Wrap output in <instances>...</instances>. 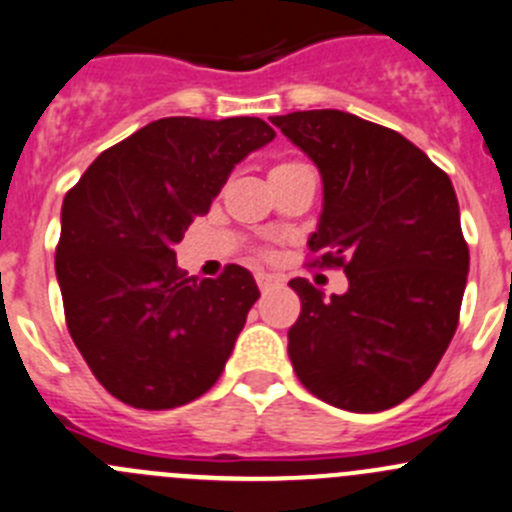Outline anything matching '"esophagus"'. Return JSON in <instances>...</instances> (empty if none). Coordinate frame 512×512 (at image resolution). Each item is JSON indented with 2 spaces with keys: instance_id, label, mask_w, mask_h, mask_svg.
I'll use <instances>...</instances> for the list:
<instances>
[{
  "instance_id": "34e87169",
  "label": "esophagus",
  "mask_w": 512,
  "mask_h": 512,
  "mask_svg": "<svg viewBox=\"0 0 512 512\" xmlns=\"http://www.w3.org/2000/svg\"><path fill=\"white\" fill-rule=\"evenodd\" d=\"M255 280H257V287H260L262 292H267V290H270V287H275L277 282H280L275 275H267V272H257Z\"/></svg>"
}]
</instances>
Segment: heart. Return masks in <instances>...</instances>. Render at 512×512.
Returning <instances> with one entry per match:
<instances>
[{
	"label": "heart",
	"mask_w": 512,
	"mask_h": 512,
	"mask_svg": "<svg viewBox=\"0 0 512 512\" xmlns=\"http://www.w3.org/2000/svg\"><path fill=\"white\" fill-rule=\"evenodd\" d=\"M287 165H290V162H287ZM277 167H282V165H277Z\"/></svg>",
	"instance_id": "obj_1"
}]
</instances>
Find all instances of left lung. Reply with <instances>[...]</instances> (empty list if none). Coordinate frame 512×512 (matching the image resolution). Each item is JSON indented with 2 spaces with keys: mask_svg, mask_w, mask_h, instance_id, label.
Returning a JSON list of instances; mask_svg holds the SVG:
<instances>
[{
  "mask_svg": "<svg viewBox=\"0 0 512 512\" xmlns=\"http://www.w3.org/2000/svg\"><path fill=\"white\" fill-rule=\"evenodd\" d=\"M322 177L312 265L342 267L345 295L295 277L287 352L315 398L380 413L433 375L455 335L468 242L453 182L400 132L340 109L272 117Z\"/></svg>",
  "mask_w": 512,
  "mask_h": 512,
  "instance_id": "left-lung-1",
  "label": "left lung"
}]
</instances>
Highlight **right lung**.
I'll list each match as a JSON object with an SVG mask.
<instances>
[{
  "label": "right lung",
  "mask_w": 512,
  "mask_h": 512,
  "mask_svg": "<svg viewBox=\"0 0 512 512\" xmlns=\"http://www.w3.org/2000/svg\"><path fill=\"white\" fill-rule=\"evenodd\" d=\"M275 140L260 117H165L104 150L62 205L57 270L69 335L102 388L142 410L205 395L225 370L255 277H187L175 245L237 162Z\"/></svg>",
  "instance_id": "obj_1"
}]
</instances>
